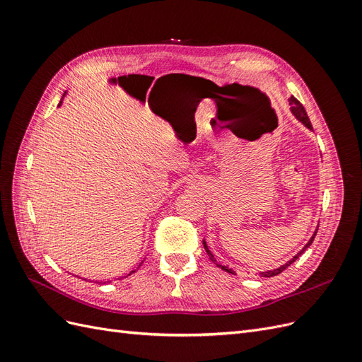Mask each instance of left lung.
I'll return each mask as SVG.
<instances>
[{
    "mask_svg": "<svg viewBox=\"0 0 362 362\" xmlns=\"http://www.w3.org/2000/svg\"><path fill=\"white\" fill-rule=\"evenodd\" d=\"M290 108H291V113L296 116V117H298L299 120H300V122L306 127V128H310V129H313V125H311V120H310V117H308V115H306V112H305V108H303V105L298 101V100H296V98L294 96H291L290 98ZM315 234H317V229H315V233H314V235L311 237V240H310V242L308 243H306L305 245V247L299 252V254L298 255H294L288 262H286V264H284V266H281V267H278V269H275V270H269V272H261L259 273V275L262 276V278H272V276H276V275H279V273H282L284 270H286L290 264H293V262L296 261V259H298L302 254H303V252H305V249L306 247H310L311 246V243L314 242V237H315ZM204 247H205V250H206V255L208 257H210V259L213 261V262H216V258H214V255L211 254V252H210V249H208V246H206V243L204 242ZM216 266L217 267H221L222 270H225V272H228V273H234L231 269H228L226 266H221V264H217V262H216Z\"/></svg>",
    "mask_w": 362,
    "mask_h": 362,
    "instance_id": "8db88e82",
    "label": "left lung"
}]
</instances>
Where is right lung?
Returning <instances> with one entry per match:
<instances>
[{"label":"right lung","mask_w":362,"mask_h":362,"mask_svg":"<svg viewBox=\"0 0 362 362\" xmlns=\"http://www.w3.org/2000/svg\"><path fill=\"white\" fill-rule=\"evenodd\" d=\"M60 104H62V101H60ZM134 272H136V270H133V272H129V273H128V275H131V273H134Z\"/></svg>","instance_id":"add662e5"}]
</instances>
